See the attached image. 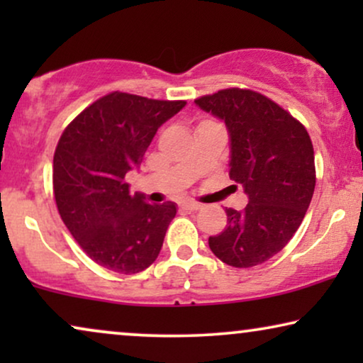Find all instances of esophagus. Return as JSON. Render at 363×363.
Masks as SVG:
<instances>
[{"label":"esophagus","instance_id":"34e87169","mask_svg":"<svg viewBox=\"0 0 363 363\" xmlns=\"http://www.w3.org/2000/svg\"><path fill=\"white\" fill-rule=\"evenodd\" d=\"M182 208H183V210H188V211H196V210H200L201 205H200V203H195V201H183Z\"/></svg>","mask_w":363,"mask_h":363}]
</instances>
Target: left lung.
Here are the masks:
<instances>
[{"mask_svg":"<svg viewBox=\"0 0 363 363\" xmlns=\"http://www.w3.org/2000/svg\"><path fill=\"white\" fill-rule=\"evenodd\" d=\"M195 104L225 122L230 178L247 195L242 211L226 208L228 226L208 245L228 266L262 264L294 236L314 195L309 133L276 102L247 89H225Z\"/></svg>","mask_w":363,"mask_h":363,"instance_id":"left-lung-1","label":"left lung"}]
</instances>
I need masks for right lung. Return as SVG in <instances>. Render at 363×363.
Returning a JSON list of instances; mask_svg holds the SVG:
<instances>
[{
  "instance_id": "add662e5",
  "label": "right lung",
  "mask_w": 363,
  "mask_h": 363,
  "mask_svg": "<svg viewBox=\"0 0 363 363\" xmlns=\"http://www.w3.org/2000/svg\"><path fill=\"white\" fill-rule=\"evenodd\" d=\"M185 106L112 92L79 113L59 138L52 170L59 215L99 266L135 274L160 255L177 205L132 196L125 175L140 168L158 128Z\"/></svg>"
}]
</instances>
